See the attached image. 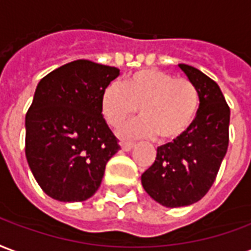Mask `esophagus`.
<instances>
[{
	"label": "esophagus",
	"instance_id": "1",
	"mask_svg": "<svg viewBox=\"0 0 251 251\" xmlns=\"http://www.w3.org/2000/svg\"><path fill=\"white\" fill-rule=\"evenodd\" d=\"M120 146H122V150H123V151H131L133 148V143H128V142H122Z\"/></svg>",
	"mask_w": 251,
	"mask_h": 251
}]
</instances>
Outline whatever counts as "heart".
<instances>
[{
    "mask_svg": "<svg viewBox=\"0 0 251 251\" xmlns=\"http://www.w3.org/2000/svg\"><path fill=\"white\" fill-rule=\"evenodd\" d=\"M101 113L107 123L119 127L138 111L142 118L124 126L123 138L153 136L163 140L180 136L193 124L199 108L195 84L159 69H143L122 81L109 84L101 93Z\"/></svg>",
    "mask_w": 251,
    "mask_h": 251,
    "instance_id": "heart-1",
    "label": "heart"
}]
</instances>
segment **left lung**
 Segmentation results:
<instances>
[{
    "mask_svg": "<svg viewBox=\"0 0 251 251\" xmlns=\"http://www.w3.org/2000/svg\"><path fill=\"white\" fill-rule=\"evenodd\" d=\"M199 93L193 124L174 142L160 146L142 175L146 193L162 206L182 207L207 194L227 152L230 108L218 84L197 68L179 64Z\"/></svg>",
    "mask_w": 251,
    "mask_h": 251,
    "instance_id": "1",
    "label": "left lung"
}]
</instances>
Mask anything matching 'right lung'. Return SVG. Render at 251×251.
<instances>
[{
  "mask_svg": "<svg viewBox=\"0 0 251 251\" xmlns=\"http://www.w3.org/2000/svg\"><path fill=\"white\" fill-rule=\"evenodd\" d=\"M115 67L76 60L40 80L25 116V155L43 191L60 202H83L101 184L120 150L101 113V93Z\"/></svg>",
  "mask_w": 251,
  "mask_h": 251,
  "instance_id": "right-lung-1",
  "label": "right lung"
}]
</instances>
